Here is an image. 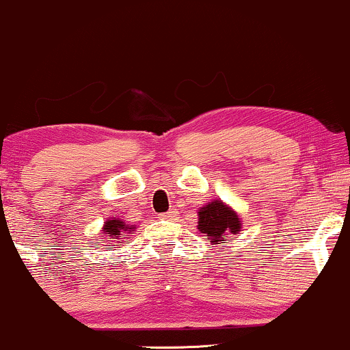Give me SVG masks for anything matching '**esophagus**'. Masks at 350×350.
Instances as JSON below:
<instances>
[{
	"mask_svg": "<svg viewBox=\"0 0 350 350\" xmlns=\"http://www.w3.org/2000/svg\"><path fill=\"white\" fill-rule=\"evenodd\" d=\"M159 217H161V219H164V220H171V219H174V217H176V211H167Z\"/></svg>",
	"mask_w": 350,
	"mask_h": 350,
	"instance_id": "1",
	"label": "esophagus"
}]
</instances>
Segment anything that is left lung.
I'll use <instances>...</instances> for the list:
<instances>
[{
  "instance_id": "1",
  "label": "left lung",
  "mask_w": 350,
  "mask_h": 350,
  "mask_svg": "<svg viewBox=\"0 0 350 350\" xmlns=\"http://www.w3.org/2000/svg\"><path fill=\"white\" fill-rule=\"evenodd\" d=\"M199 230L206 234L212 243H224L228 234H237L240 230V219L224 202L212 200L199 211Z\"/></svg>"
}]
</instances>
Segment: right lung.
I'll return each instance as SVG.
<instances>
[{
  "label": "right lung",
  "mask_w": 350,
  "mask_h": 350,
  "mask_svg": "<svg viewBox=\"0 0 350 350\" xmlns=\"http://www.w3.org/2000/svg\"><path fill=\"white\" fill-rule=\"evenodd\" d=\"M130 228V226H126V224H123L122 220H107V224L103 226V232L105 234H108V237H111V239H118L120 237V232L123 230H128ZM122 243V242H120Z\"/></svg>",
  "instance_id": "obj_1"
}]
</instances>
